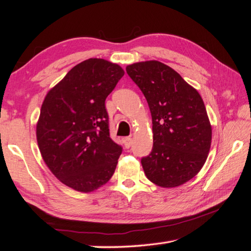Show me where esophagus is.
<instances>
[{
    "label": "esophagus",
    "mask_w": 251,
    "mask_h": 251,
    "mask_svg": "<svg viewBox=\"0 0 251 251\" xmlns=\"http://www.w3.org/2000/svg\"><path fill=\"white\" fill-rule=\"evenodd\" d=\"M124 145L127 149H129L132 145V138L131 137H126L124 138Z\"/></svg>",
    "instance_id": "1"
}]
</instances>
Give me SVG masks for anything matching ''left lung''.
Wrapping results in <instances>:
<instances>
[{
  "label": "left lung",
  "instance_id": "left-lung-1",
  "mask_svg": "<svg viewBox=\"0 0 251 251\" xmlns=\"http://www.w3.org/2000/svg\"><path fill=\"white\" fill-rule=\"evenodd\" d=\"M152 115L153 148L141 158L147 178L175 188L197 175L211 145V125L204 101L174 69L150 60L126 67Z\"/></svg>",
  "mask_w": 251,
  "mask_h": 251
}]
</instances>
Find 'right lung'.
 I'll return each mask as SVG.
<instances>
[{"instance_id": "right-lung-1", "label": "right lung", "mask_w": 251, "mask_h": 251, "mask_svg": "<svg viewBox=\"0 0 251 251\" xmlns=\"http://www.w3.org/2000/svg\"><path fill=\"white\" fill-rule=\"evenodd\" d=\"M124 75L116 63L90 58L47 93L36 139L47 167L63 184L92 192L114 174L122 147L110 138L105 99Z\"/></svg>"}]
</instances>
